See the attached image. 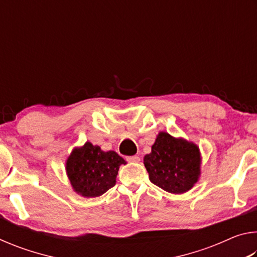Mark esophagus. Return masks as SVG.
Listing matches in <instances>:
<instances>
[{"mask_svg": "<svg viewBox=\"0 0 257 257\" xmlns=\"http://www.w3.org/2000/svg\"><path fill=\"white\" fill-rule=\"evenodd\" d=\"M127 161H128V162H134V163H137V162H139V161H141V158H139V156H137V155H134V156H128V158H127Z\"/></svg>", "mask_w": 257, "mask_h": 257, "instance_id": "1", "label": "esophagus"}]
</instances>
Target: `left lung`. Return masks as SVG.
Returning <instances> with one entry per match:
<instances>
[{
    "label": "left lung",
    "instance_id": "8db88e82",
    "mask_svg": "<svg viewBox=\"0 0 257 257\" xmlns=\"http://www.w3.org/2000/svg\"><path fill=\"white\" fill-rule=\"evenodd\" d=\"M144 164L151 182L169 193L182 194L198 180L201 156L193 143L160 133Z\"/></svg>",
    "mask_w": 257,
    "mask_h": 257
}]
</instances>
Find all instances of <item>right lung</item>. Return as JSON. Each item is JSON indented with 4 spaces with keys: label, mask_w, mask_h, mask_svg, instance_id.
Listing matches in <instances>:
<instances>
[{
    "label": "right lung",
    "mask_w": 257,
    "mask_h": 257,
    "mask_svg": "<svg viewBox=\"0 0 257 257\" xmlns=\"http://www.w3.org/2000/svg\"><path fill=\"white\" fill-rule=\"evenodd\" d=\"M125 161L115 152H103L90 143L73 150L67 161V173L78 194L98 197L115 185L119 167Z\"/></svg>",
    "instance_id": "obj_1"
}]
</instances>
